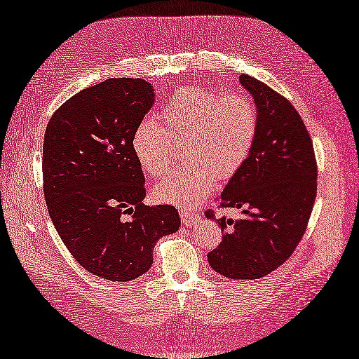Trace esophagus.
Segmentation results:
<instances>
[{
  "label": "esophagus",
  "instance_id": "esophagus-1",
  "mask_svg": "<svg viewBox=\"0 0 359 359\" xmlns=\"http://www.w3.org/2000/svg\"><path fill=\"white\" fill-rule=\"evenodd\" d=\"M180 217H181V222L186 226H192L194 223L198 222V218H200L198 214H192V212L187 209H180Z\"/></svg>",
  "mask_w": 359,
  "mask_h": 359
}]
</instances>
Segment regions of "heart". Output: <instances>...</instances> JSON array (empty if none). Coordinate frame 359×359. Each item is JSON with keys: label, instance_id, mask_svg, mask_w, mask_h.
I'll use <instances>...</instances> for the list:
<instances>
[{"label": "heart", "instance_id": "obj_1", "mask_svg": "<svg viewBox=\"0 0 359 359\" xmlns=\"http://www.w3.org/2000/svg\"><path fill=\"white\" fill-rule=\"evenodd\" d=\"M158 116L163 124L144 119L136 127L131 150L149 177H161L172 165L173 141H189L186 158L192 165L151 190L155 201L182 208L206 198L217 177L232 178L250 158L259 131V111L250 97L201 85L181 88Z\"/></svg>", "mask_w": 359, "mask_h": 359}]
</instances>
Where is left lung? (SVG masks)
Here are the masks:
<instances>
[{
	"label": "left lung",
	"mask_w": 359,
	"mask_h": 359,
	"mask_svg": "<svg viewBox=\"0 0 359 359\" xmlns=\"http://www.w3.org/2000/svg\"><path fill=\"white\" fill-rule=\"evenodd\" d=\"M259 111L250 158L220 196L241 218L217 220L222 243L208 254L212 269L229 279H260L294 252L309 224L318 190V165L305 123L288 99L260 80L240 76ZM208 218H215L206 210Z\"/></svg>",
	"instance_id": "obj_1"
}]
</instances>
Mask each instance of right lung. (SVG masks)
<instances>
[{
  "mask_svg": "<svg viewBox=\"0 0 359 359\" xmlns=\"http://www.w3.org/2000/svg\"><path fill=\"white\" fill-rule=\"evenodd\" d=\"M153 102L155 90L145 80L108 79L65 102L45 131L50 220L72 257L105 280L147 273L156 241L181 224L170 204L142 203L145 180L131 137Z\"/></svg>",
  "mask_w": 359,
  "mask_h": 359,
  "instance_id": "1",
  "label": "right lung"
}]
</instances>
